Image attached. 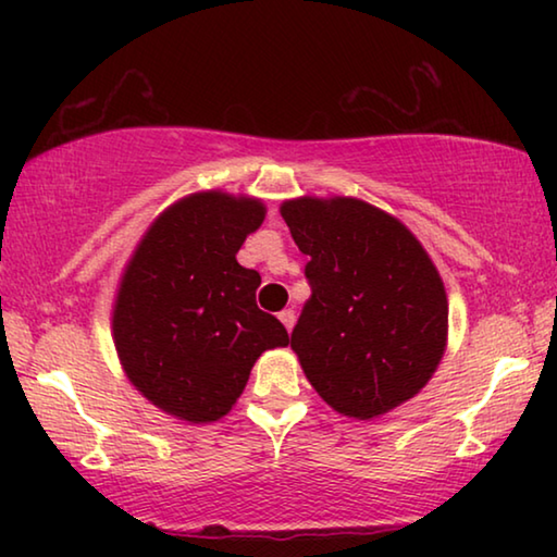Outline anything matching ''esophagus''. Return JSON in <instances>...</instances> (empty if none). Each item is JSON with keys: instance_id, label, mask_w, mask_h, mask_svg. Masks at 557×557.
I'll list each match as a JSON object with an SVG mask.
<instances>
[{"instance_id": "obj_1", "label": "esophagus", "mask_w": 557, "mask_h": 557, "mask_svg": "<svg viewBox=\"0 0 557 557\" xmlns=\"http://www.w3.org/2000/svg\"><path fill=\"white\" fill-rule=\"evenodd\" d=\"M295 309H282V312H280V322L282 324H285V329H287V332H292V326H295Z\"/></svg>"}]
</instances>
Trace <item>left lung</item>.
Here are the masks:
<instances>
[{
  "label": "left lung",
  "mask_w": 557,
  "mask_h": 557,
  "mask_svg": "<svg viewBox=\"0 0 557 557\" xmlns=\"http://www.w3.org/2000/svg\"><path fill=\"white\" fill-rule=\"evenodd\" d=\"M309 256L312 297L292 351L336 412L371 420L425 388L447 346V295L420 240L351 196H301L280 206Z\"/></svg>",
  "instance_id": "8db88e82"
}]
</instances>
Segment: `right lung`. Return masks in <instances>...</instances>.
<instances>
[{"label":"right lung","instance_id":"obj_1","mask_svg":"<svg viewBox=\"0 0 557 557\" xmlns=\"http://www.w3.org/2000/svg\"><path fill=\"white\" fill-rule=\"evenodd\" d=\"M265 221L250 196L199 191L169 206L132 252L112 307L129 383L166 414L213 422L240 398L262 351L287 329L256 305L260 275L235 256Z\"/></svg>","mask_w":557,"mask_h":557}]
</instances>
